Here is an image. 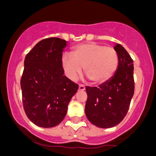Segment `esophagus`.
<instances>
[{"label":"esophagus","mask_w":156,"mask_h":156,"mask_svg":"<svg viewBox=\"0 0 156 156\" xmlns=\"http://www.w3.org/2000/svg\"><path fill=\"white\" fill-rule=\"evenodd\" d=\"M85 90V87L82 84H80L79 85V90L83 91V90Z\"/></svg>","instance_id":"obj_1"}]
</instances>
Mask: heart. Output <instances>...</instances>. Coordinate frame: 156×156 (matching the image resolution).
I'll use <instances>...</instances> for the list:
<instances>
[{
	"mask_svg": "<svg viewBox=\"0 0 156 156\" xmlns=\"http://www.w3.org/2000/svg\"><path fill=\"white\" fill-rule=\"evenodd\" d=\"M73 55L64 54L62 66L69 79L75 81L81 75L83 67L90 82L103 83L111 79L119 66L116 51L96 43L76 45L73 48Z\"/></svg>",
	"mask_w": 156,
	"mask_h": 156,
	"instance_id": "1",
	"label": "heart"
}]
</instances>
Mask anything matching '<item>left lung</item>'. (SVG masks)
<instances>
[{
  "label": "left lung",
  "instance_id": "1",
  "mask_svg": "<svg viewBox=\"0 0 156 156\" xmlns=\"http://www.w3.org/2000/svg\"><path fill=\"white\" fill-rule=\"evenodd\" d=\"M114 49L119 57L115 73L98 87H86L87 118L100 128L113 127L124 119L134 92L133 60L121 44Z\"/></svg>",
  "mask_w": 156,
  "mask_h": 156
}]
</instances>
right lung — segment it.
Instances as JSON below:
<instances>
[{
  "mask_svg": "<svg viewBox=\"0 0 156 156\" xmlns=\"http://www.w3.org/2000/svg\"><path fill=\"white\" fill-rule=\"evenodd\" d=\"M67 41L51 37L38 42L25 58L21 78L23 104L30 120L49 128L65 118L78 84L64 76L62 52Z\"/></svg>",
  "mask_w": 156,
  "mask_h": 156,
  "instance_id": "obj_1",
  "label": "right lung"
}]
</instances>
